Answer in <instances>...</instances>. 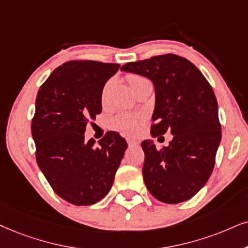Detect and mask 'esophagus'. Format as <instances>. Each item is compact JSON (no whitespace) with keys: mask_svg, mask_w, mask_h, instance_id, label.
Masks as SVG:
<instances>
[{"mask_svg":"<svg viewBox=\"0 0 248 248\" xmlns=\"http://www.w3.org/2000/svg\"><path fill=\"white\" fill-rule=\"evenodd\" d=\"M127 143H128V145H129V146H136V145H139V144H140L139 140H131V139H128Z\"/></svg>","mask_w":248,"mask_h":248,"instance_id":"34e87169","label":"esophagus"}]
</instances>
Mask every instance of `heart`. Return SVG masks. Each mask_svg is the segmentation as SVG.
<instances>
[{"label": "heart", "instance_id": "heart-1", "mask_svg": "<svg viewBox=\"0 0 248 248\" xmlns=\"http://www.w3.org/2000/svg\"><path fill=\"white\" fill-rule=\"evenodd\" d=\"M127 81L129 83V86L131 89L134 87L139 86V84L146 82L145 78L142 77L140 74H128L127 75ZM108 83L105 84V87L103 88L102 92V99L104 101L105 98V93L106 90H108ZM109 124H111L112 128H114L115 130L120 131V133L128 135V136H134V135L137 134L139 131V127H140V118L137 115H133V114H119L117 117H114L109 121Z\"/></svg>", "mask_w": 248, "mask_h": 248}]
</instances>
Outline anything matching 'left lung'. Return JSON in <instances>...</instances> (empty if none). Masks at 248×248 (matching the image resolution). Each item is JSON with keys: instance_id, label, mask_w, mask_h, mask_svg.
Returning a JSON list of instances; mask_svg holds the SVG:
<instances>
[{"instance_id": "8db88e82", "label": "left lung", "mask_w": 248, "mask_h": 248, "mask_svg": "<svg viewBox=\"0 0 248 248\" xmlns=\"http://www.w3.org/2000/svg\"><path fill=\"white\" fill-rule=\"evenodd\" d=\"M121 70L145 77L155 86L152 137L173 135L161 150L152 140L142 142L147 190L165 203L191 199L207 183L222 137L211 84L192 62L173 54L127 62Z\"/></svg>"}]
</instances>
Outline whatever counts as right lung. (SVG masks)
<instances>
[{"mask_svg": "<svg viewBox=\"0 0 248 248\" xmlns=\"http://www.w3.org/2000/svg\"><path fill=\"white\" fill-rule=\"evenodd\" d=\"M120 65L73 61L56 68L40 88L32 120L36 162L61 198L77 206L102 200L127 150L118 133L84 140L88 122L102 112V92Z\"/></svg>", "mask_w": 248, "mask_h": 248, "instance_id": "obj_1", "label": "right lung"}]
</instances>
